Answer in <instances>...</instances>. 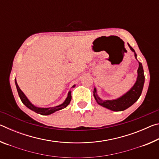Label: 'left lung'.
<instances>
[{
  "label": "left lung",
  "instance_id": "obj_1",
  "mask_svg": "<svg viewBox=\"0 0 159 159\" xmlns=\"http://www.w3.org/2000/svg\"><path fill=\"white\" fill-rule=\"evenodd\" d=\"M128 46L130 47V50L134 52V57L137 59V55L133 48L129 44ZM138 74V79H137V81L134 83L133 87L127 93H125L124 95L120 97V98H118L117 99H114V100H102L98 96V95H97L96 88H95L94 89L93 95L95 97V100L99 105L106 107V108L111 110V111H120L128 109V107L133 105L136 101H138V99L142 94V89H143L144 83V75L143 67H142V63L140 62H139Z\"/></svg>",
  "mask_w": 159,
  "mask_h": 159
}]
</instances>
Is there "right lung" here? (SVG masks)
Masks as SVG:
<instances>
[{
	"mask_svg": "<svg viewBox=\"0 0 159 159\" xmlns=\"http://www.w3.org/2000/svg\"><path fill=\"white\" fill-rule=\"evenodd\" d=\"M15 85H16V87H17L19 96H20L21 101L22 102V103L25 104L26 107H28L29 109L32 110V111H34L36 113H38V114H40L41 115H49V114H52L54 112L59 111V110L65 108V107L70 103V102H71V91H69L68 93V97L66 98V100L64 101L62 104H60V105L57 106L55 107H50V108H39V107H36L34 106L33 104L29 102L27 98H26L25 94H24V93L20 90V87L18 86L17 80H16V78H15ZM74 86L75 85H74L73 87H74Z\"/></svg>",
	"mask_w": 159,
	"mask_h": 159,
	"instance_id": "right-lung-1",
	"label": "right lung"
}]
</instances>
